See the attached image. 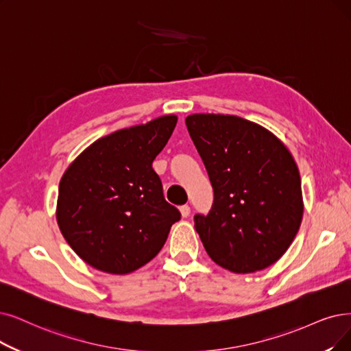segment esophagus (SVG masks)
<instances>
[{"label":"esophagus","mask_w":351,"mask_h":351,"mask_svg":"<svg viewBox=\"0 0 351 351\" xmlns=\"http://www.w3.org/2000/svg\"><path fill=\"white\" fill-rule=\"evenodd\" d=\"M180 212H181V216H183V217H189V216H190V212H191L190 206H189V204L181 206V207H180Z\"/></svg>","instance_id":"obj_1"}]
</instances>
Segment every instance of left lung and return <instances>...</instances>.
Returning a JSON list of instances; mask_svg holds the SVG:
<instances>
[{
  "mask_svg": "<svg viewBox=\"0 0 351 351\" xmlns=\"http://www.w3.org/2000/svg\"><path fill=\"white\" fill-rule=\"evenodd\" d=\"M215 199L194 216L204 249L236 274L268 268L295 237L302 219L298 167L279 139L261 125L233 115L186 118Z\"/></svg>",
  "mask_w": 351,
  "mask_h": 351,
  "instance_id": "1",
  "label": "left lung"
}]
</instances>
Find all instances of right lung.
Returning <instances> with one entry per match:
<instances>
[{
	"label": "right lung",
	"mask_w": 351,
	"mask_h": 351,
	"mask_svg": "<svg viewBox=\"0 0 351 351\" xmlns=\"http://www.w3.org/2000/svg\"><path fill=\"white\" fill-rule=\"evenodd\" d=\"M176 123L177 117L165 115L97 139L63 174L59 228L93 268L117 275L136 271L156 258L181 219L152 168Z\"/></svg>",
	"instance_id": "right-lung-1"
}]
</instances>
